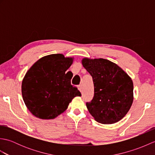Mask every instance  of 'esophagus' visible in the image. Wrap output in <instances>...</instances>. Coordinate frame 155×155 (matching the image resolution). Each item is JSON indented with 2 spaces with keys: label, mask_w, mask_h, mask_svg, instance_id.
Wrapping results in <instances>:
<instances>
[{
  "label": "esophagus",
  "mask_w": 155,
  "mask_h": 155,
  "mask_svg": "<svg viewBox=\"0 0 155 155\" xmlns=\"http://www.w3.org/2000/svg\"><path fill=\"white\" fill-rule=\"evenodd\" d=\"M78 89L79 90L80 92L83 91V87H82V85H78Z\"/></svg>",
  "instance_id": "34e87169"
}]
</instances>
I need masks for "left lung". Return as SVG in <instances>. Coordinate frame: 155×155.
<instances>
[{
  "mask_svg": "<svg viewBox=\"0 0 155 155\" xmlns=\"http://www.w3.org/2000/svg\"><path fill=\"white\" fill-rule=\"evenodd\" d=\"M84 68L93 77L94 94L86 106L94 120L104 124L120 120L132 106L133 83L114 62L104 58H83Z\"/></svg>",
  "mask_w": 155,
  "mask_h": 155,
  "instance_id": "8db88e82",
  "label": "left lung"
}]
</instances>
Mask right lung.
Returning a JSON list of instances; mask_svg holds the SVG:
<instances>
[{
    "label": "right lung",
    "instance_id": "add662e5",
    "mask_svg": "<svg viewBox=\"0 0 155 155\" xmlns=\"http://www.w3.org/2000/svg\"><path fill=\"white\" fill-rule=\"evenodd\" d=\"M74 57L62 54L45 56L28 69L22 81V96L26 107L38 118L54 119L67 109L81 94L66 74Z\"/></svg>",
    "mask_w": 155,
    "mask_h": 155
}]
</instances>
